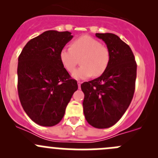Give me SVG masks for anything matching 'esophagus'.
I'll return each instance as SVG.
<instances>
[{
	"label": "esophagus",
	"mask_w": 158,
	"mask_h": 158,
	"mask_svg": "<svg viewBox=\"0 0 158 158\" xmlns=\"http://www.w3.org/2000/svg\"><path fill=\"white\" fill-rule=\"evenodd\" d=\"M82 82H80V81H79V82H78V86H79V88H80L81 84H82Z\"/></svg>",
	"instance_id": "esophagus-1"
}]
</instances>
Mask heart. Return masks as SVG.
Instances as JSON below:
<instances>
[{
    "label": "heart",
    "mask_w": 158,
    "mask_h": 158,
    "mask_svg": "<svg viewBox=\"0 0 158 158\" xmlns=\"http://www.w3.org/2000/svg\"><path fill=\"white\" fill-rule=\"evenodd\" d=\"M60 60L67 71L75 69L81 60L82 66L72 76L76 79L99 76L106 71L110 61V52L106 46L92 36H82L72 43L71 47L60 51Z\"/></svg>",
    "instance_id": "b5f03b06"
}]
</instances>
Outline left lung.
Returning <instances> with one entry per match:
<instances>
[{
  "label": "left lung",
  "mask_w": 158,
  "mask_h": 158,
  "mask_svg": "<svg viewBox=\"0 0 158 158\" xmlns=\"http://www.w3.org/2000/svg\"><path fill=\"white\" fill-rule=\"evenodd\" d=\"M106 43L110 61L99 77L81 85L84 92L83 112L89 125L96 128L114 125L128 109L133 98L137 64L128 44L113 33H95Z\"/></svg>",
  "instance_id": "obj_1"
}]
</instances>
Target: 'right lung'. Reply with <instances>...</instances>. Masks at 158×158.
I'll return each instance as SVG.
<instances>
[{"mask_svg":"<svg viewBox=\"0 0 158 158\" xmlns=\"http://www.w3.org/2000/svg\"><path fill=\"white\" fill-rule=\"evenodd\" d=\"M73 37L69 31L47 30L30 40L18 57L19 98L27 114L41 126H53L62 120L78 89L60 57Z\"/></svg>","mask_w":158,"mask_h":158,"instance_id":"add662e5","label":"right lung"}]
</instances>
